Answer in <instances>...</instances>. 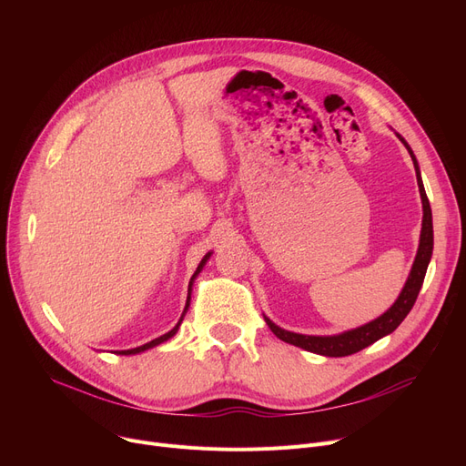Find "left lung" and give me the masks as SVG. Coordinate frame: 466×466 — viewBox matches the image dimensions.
<instances>
[{
    "mask_svg": "<svg viewBox=\"0 0 466 466\" xmlns=\"http://www.w3.org/2000/svg\"><path fill=\"white\" fill-rule=\"evenodd\" d=\"M400 141L406 145V149L413 160L415 176H418V185H420L421 202H423V227H421L420 249H418V255H415L410 278L400 292V297L397 299V302L393 306H390L381 317H378V319H374L372 323L362 325L355 330H348V332L338 334V336H304V334H297V332H289V330H283L278 325H274L270 319H268V317H264L266 325L270 327V330L279 339L287 341V344H292V346L302 348L306 351L325 355V357H348L364 348H369L380 338L393 332L404 321V317L410 313L415 300H418V295H420L425 274H427V266H429V260L432 255V213H431V204L427 198L423 181H421L418 160H415L410 145L404 141V137H400Z\"/></svg>",
    "mask_w": 466,
    "mask_h": 466,
    "instance_id": "8db88e82",
    "label": "left lung"
}]
</instances>
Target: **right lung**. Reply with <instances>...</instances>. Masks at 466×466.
<instances>
[{
  "label": "right lung",
  "instance_id": "1",
  "mask_svg": "<svg viewBox=\"0 0 466 466\" xmlns=\"http://www.w3.org/2000/svg\"><path fill=\"white\" fill-rule=\"evenodd\" d=\"M209 255L211 253H208L204 258H202V262H200V266L196 268V272H194V276L192 278H196L200 274V270L204 268V264H206V260L209 258ZM188 302H190V289H188V297H187V306H185V311L188 309ZM181 321H183V315H181V319H179V323L171 329L169 332H166V334H162L160 338H155L153 341H149V344H145V346H139V348H134V350H127V351H118V355H136V353H141V351H145V350H151V348H155V346H158V344H162V341H166V339H169L171 336H174L176 332H177V329H179V325H181Z\"/></svg>",
  "mask_w": 466,
  "mask_h": 466
}]
</instances>
